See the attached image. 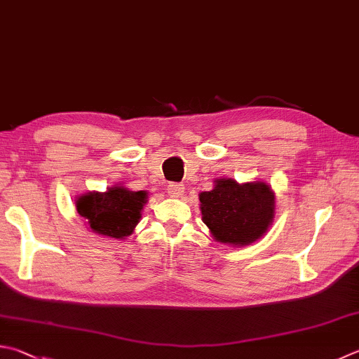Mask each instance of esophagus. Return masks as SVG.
Instances as JSON below:
<instances>
[{"instance_id": "esophagus-1", "label": "esophagus", "mask_w": 359, "mask_h": 359, "mask_svg": "<svg viewBox=\"0 0 359 359\" xmlns=\"http://www.w3.org/2000/svg\"><path fill=\"white\" fill-rule=\"evenodd\" d=\"M167 194H168V197H172V198H180V197H182V194H184V186L173 182V184L167 187Z\"/></svg>"}]
</instances>
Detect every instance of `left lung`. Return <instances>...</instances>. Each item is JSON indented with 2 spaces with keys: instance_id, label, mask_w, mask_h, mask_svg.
Listing matches in <instances>:
<instances>
[{
  "instance_id": "left-lung-1",
  "label": "left lung",
  "mask_w": 359,
  "mask_h": 359,
  "mask_svg": "<svg viewBox=\"0 0 359 359\" xmlns=\"http://www.w3.org/2000/svg\"><path fill=\"white\" fill-rule=\"evenodd\" d=\"M201 220L215 242L245 247L261 239L275 219V192L264 181L217 178L201 192Z\"/></svg>"
}]
</instances>
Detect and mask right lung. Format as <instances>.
Returning a JSON list of instances; mask_svg holds the SVG:
<instances>
[{
	"label": "right lung",
	"mask_w": 359,
	"mask_h": 359,
	"mask_svg": "<svg viewBox=\"0 0 359 359\" xmlns=\"http://www.w3.org/2000/svg\"><path fill=\"white\" fill-rule=\"evenodd\" d=\"M148 201L147 191L116 184L104 192L92 191L76 198V211L93 234L123 241L134 233Z\"/></svg>",
	"instance_id": "1"
}]
</instances>
